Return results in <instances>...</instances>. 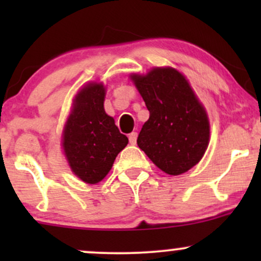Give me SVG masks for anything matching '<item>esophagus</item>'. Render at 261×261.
<instances>
[{
	"label": "esophagus",
	"mask_w": 261,
	"mask_h": 261,
	"mask_svg": "<svg viewBox=\"0 0 261 261\" xmlns=\"http://www.w3.org/2000/svg\"><path fill=\"white\" fill-rule=\"evenodd\" d=\"M136 140H137V133H131L128 135V141H130L131 145H136Z\"/></svg>",
	"instance_id": "1"
}]
</instances>
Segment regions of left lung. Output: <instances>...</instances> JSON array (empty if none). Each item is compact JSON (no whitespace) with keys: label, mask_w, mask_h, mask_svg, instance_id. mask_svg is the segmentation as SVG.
Wrapping results in <instances>:
<instances>
[{"label":"left lung","mask_w":261,"mask_h":261,"mask_svg":"<svg viewBox=\"0 0 261 261\" xmlns=\"http://www.w3.org/2000/svg\"><path fill=\"white\" fill-rule=\"evenodd\" d=\"M133 81L149 112L137 137L139 147L167 174L193 168L207 148L210 126L188 81L169 67L153 68Z\"/></svg>","instance_id":"1"}]
</instances>
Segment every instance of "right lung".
<instances>
[{"instance_id":"obj_1","label":"right lung","mask_w":261,"mask_h":261,"mask_svg":"<svg viewBox=\"0 0 261 261\" xmlns=\"http://www.w3.org/2000/svg\"><path fill=\"white\" fill-rule=\"evenodd\" d=\"M106 89L91 83L80 91L64 130V149L73 173L88 184L100 181L112 169L128 140L104 110Z\"/></svg>"}]
</instances>
